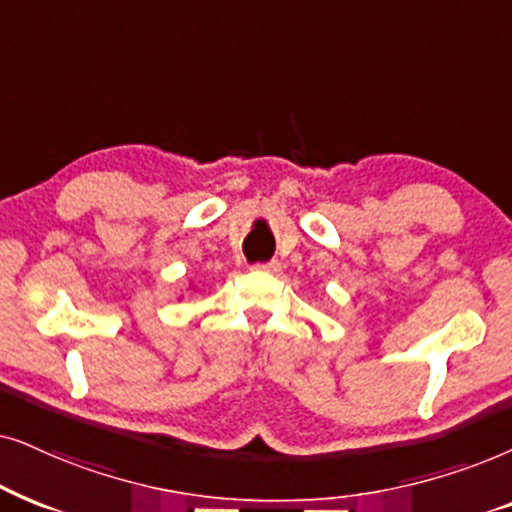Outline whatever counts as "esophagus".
<instances>
[{
    "label": "esophagus",
    "instance_id": "1",
    "mask_svg": "<svg viewBox=\"0 0 512 512\" xmlns=\"http://www.w3.org/2000/svg\"><path fill=\"white\" fill-rule=\"evenodd\" d=\"M255 269L269 271V274H278V271H281V264H278V262H264V264H255Z\"/></svg>",
    "mask_w": 512,
    "mask_h": 512
}]
</instances>
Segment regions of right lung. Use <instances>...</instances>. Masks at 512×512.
Instances as JSON below:
<instances>
[{
    "mask_svg": "<svg viewBox=\"0 0 512 512\" xmlns=\"http://www.w3.org/2000/svg\"><path fill=\"white\" fill-rule=\"evenodd\" d=\"M189 290H194V285H189Z\"/></svg>",
    "mask_w": 512,
    "mask_h": 512,
    "instance_id": "obj_1",
    "label": "right lung"
}]
</instances>
